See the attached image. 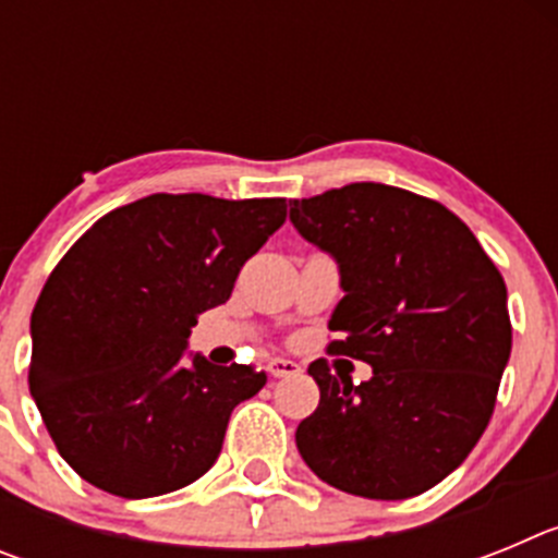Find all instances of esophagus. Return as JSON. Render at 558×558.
<instances>
[{
	"mask_svg": "<svg viewBox=\"0 0 558 558\" xmlns=\"http://www.w3.org/2000/svg\"><path fill=\"white\" fill-rule=\"evenodd\" d=\"M268 372H270V377H293V374H299L302 372V366H299V363H293V360H284V357H276V360H270L268 363Z\"/></svg>",
	"mask_w": 558,
	"mask_h": 558,
	"instance_id": "esophagus-1",
	"label": "esophagus"
}]
</instances>
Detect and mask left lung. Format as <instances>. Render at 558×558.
I'll list each match as a JSON object with an SVG mask.
<instances>
[{
  "label": "left lung",
  "instance_id": "8db88e82",
  "mask_svg": "<svg viewBox=\"0 0 558 558\" xmlns=\"http://www.w3.org/2000/svg\"><path fill=\"white\" fill-rule=\"evenodd\" d=\"M290 223L338 265L329 349L372 366L354 386L310 363L322 399L295 430L304 463L368 500L433 489L495 411L511 354L500 270L450 209L399 186L363 181L290 201Z\"/></svg>",
  "mask_w": 558,
  "mask_h": 558
}]
</instances>
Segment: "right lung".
<instances>
[{"label": "right lung", "mask_w": 558, "mask_h": 558, "mask_svg": "<svg viewBox=\"0 0 558 558\" xmlns=\"http://www.w3.org/2000/svg\"><path fill=\"white\" fill-rule=\"evenodd\" d=\"M282 223L284 198L159 192L66 251L29 318V393L83 481L142 500L218 461L231 411L265 374L215 366L190 352V332Z\"/></svg>", "instance_id": "obj_1"}]
</instances>
